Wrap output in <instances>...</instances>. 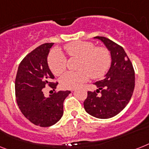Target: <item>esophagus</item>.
I'll list each match as a JSON object with an SVG mask.
<instances>
[{"instance_id": "1", "label": "esophagus", "mask_w": 149, "mask_h": 149, "mask_svg": "<svg viewBox=\"0 0 149 149\" xmlns=\"http://www.w3.org/2000/svg\"><path fill=\"white\" fill-rule=\"evenodd\" d=\"M71 91H72V92H73V91H75V89H72V90H71Z\"/></svg>"}]
</instances>
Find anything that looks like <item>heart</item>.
Returning a JSON list of instances; mask_svg holds the SVG:
<instances>
[{
	"label": "heart",
	"mask_w": 149,
	"mask_h": 149,
	"mask_svg": "<svg viewBox=\"0 0 149 149\" xmlns=\"http://www.w3.org/2000/svg\"><path fill=\"white\" fill-rule=\"evenodd\" d=\"M64 51L71 58H79L77 72H68L60 79L63 89H76L92 77L101 78L106 74L111 64V55L108 49L95 47L88 41H75L63 47ZM49 70L55 76H60L66 68L65 56L60 50H55L47 59Z\"/></svg>",
	"instance_id": "1"
}]
</instances>
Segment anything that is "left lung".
Instances as JSON below:
<instances>
[{"label":"left lung","mask_w":149,"mask_h":149,"mask_svg":"<svg viewBox=\"0 0 149 149\" xmlns=\"http://www.w3.org/2000/svg\"><path fill=\"white\" fill-rule=\"evenodd\" d=\"M95 38L102 41L109 49L112 63L105 79L94 83L98 89L88 91L83 105L86 112L93 116L109 118L118 114L131 100L135 71L123 47L105 37Z\"/></svg>","instance_id":"obj_1"}]
</instances>
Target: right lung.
Listing matches in <instances>:
<instances>
[{
    "label": "right lung",
    "instance_id": "right-lung-1",
    "mask_svg": "<svg viewBox=\"0 0 149 149\" xmlns=\"http://www.w3.org/2000/svg\"><path fill=\"white\" fill-rule=\"evenodd\" d=\"M54 43L37 47L25 56L18 66L15 79V95L20 112L30 122L49 127L63 114V101L70 91H58L45 97L44 88L56 89L54 76L47 64V56Z\"/></svg>",
    "mask_w": 149,
    "mask_h": 149
}]
</instances>
